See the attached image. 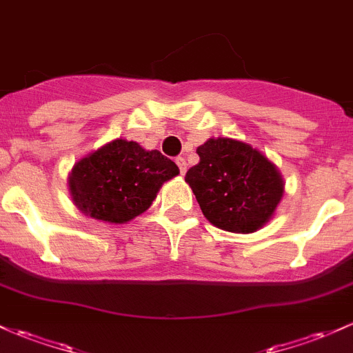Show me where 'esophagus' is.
Masks as SVG:
<instances>
[{
	"label": "esophagus",
	"mask_w": 353,
	"mask_h": 353,
	"mask_svg": "<svg viewBox=\"0 0 353 353\" xmlns=\"http://www.w3.org/2000/svg\"><path fill=\"white\" fill-rule=\"evenodd\" d=\"M175 161H176L178 168H180V173H181V175H185V173H187V161H185V158L178 157Z\"/></svg>",
	"instance_id": "1"
}]
</instances>
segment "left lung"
Here are the masks:
<instances>
[{
    "instance_id": "1",
    "label": "left lung",
    "mask_w": 353,
    "mask_h": 353,
    "mask_svg": "<svg viewBox=\"0 0 353 353\" xmlns=\"http://www.w3.org/2000/svg\"><path fill=\"white\" fill-rule=\"evenodd\" d=\"M200 161L185 175L203 215L227 232L251 234L266 225L284 193L278 166L239 139L210 138L196 148Z\"/></svg>"
}]
</instances>
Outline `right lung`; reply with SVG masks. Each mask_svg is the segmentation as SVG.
<instances>
[{
	"instance_id": "obj_1",
	"label": "right lung",
	"mask_w": 353,
	"mask_h": 353,
	"mask_svg": "<svg viewBox=\"0 0 353 353\" xmlns=\"http://www.w3.org/2000/svg\"><path fill=\"white\" fill-rule=\"evenodd\" d=\"M180 173L158 150L117 138L81 158L69 173V190L82 214L109 223H126L157 199L161 185Z\"/></svg>"
}]
</instances>
